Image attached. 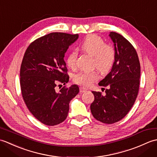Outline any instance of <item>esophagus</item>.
Segmentation results:
<instances>
[{
  "label": "esophagus",
  "instance_id": "obj_1",
  "mask_svg": "<svg viewBox=\"0 0 157 157\" xmlns=\"http://www.w3.org/2000/svg\"><path fill=\"white\" fill-rule=\"evenodd\" d=\"M87 91V89L84 87H80V92L83 93V92H86Z\"/></svg>",
  "mask_w": 157,
  "mask_h": 157
}]
</instances>
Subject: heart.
<instances>
[{"label": "heart", "instance_id": "obj_1", "mask_svg": "<svg viewBox=\"0 0 157 157\" xmlns=\"http://www.w3.org/2000/svg\"><path fill=\"white\" fill-rule=\"evenodd\" d=\"M80 48L86 53L93 56L92 65L101 72L106 73L112 68L116 57V53L113 46L106 44L105 42L96 34L88 36L80 44ZM78 51L72 50L66 59L69 68L75 69L77 66ZM98 78L97 72L81 71L73 77V81L84 86H90Z\"/></svg>", "mask_w": 157, "mask_h": 157}]
</instances>
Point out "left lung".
I'll return each instance as SVG.
<instances>
[{
  "instance_id": "8db88e82",
  "label": "left lung",
  "mask_w": 157,
  "mask_h": 157,
  "mask_svg": "<svg viewBox=\"0 0 157 157\" xmlns=\"http://www.w3.org/2000/svg\"><path fill=\"white\" fill-rule=\"evenodd\" d=\"M116 57L111 71L98 83L107 87L105 94L92 91L90 110L98 121L111 124L122 119L134 105L139 91L140 64L134 46L121 34L111 32Z\"/></svg>"
}]
</instances>
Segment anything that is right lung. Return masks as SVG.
Here are the masks:
<instances>
[{"label": "right lung", "instance_id": "add662e5", "mask_svg": "<svg viewBox=\"0 0 157 157\" xmlns=\"http://www.w3.org/2000/svg\"><path fill=\"white\" fill-rule=\"evenodd\" d=\"M78 34L54 32L36 39L26 49L20 68V86L26 106L44 125L53 126L67 117L71 100L79 87L72 85L56 90L59 83L69 82L64 56Z\"/></svg>", "mask_w": 157, "mask_h": 157}]
</instances>
